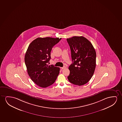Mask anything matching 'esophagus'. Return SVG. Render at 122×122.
<instances>
[{
	"instance_id": "esophagus-1",
	"label": "esophagus",
	"mask_w": 122,
	"mask_h": 122,
	"mask_svg": "<svg viewBox=\"0 0 122 122\" xmlns=\"http://www.w3.org/2000/svg\"><path fill=\"white\" fill-rule=\"evenodd\" d=\"M66 66H63V67H61V68L62 69H66Z\"/></svg>"
}]
</instances>
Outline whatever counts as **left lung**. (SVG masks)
Listing matches in <instances>:
<instances>
[{
	"instance_id": "obj_1",
	"label": "left lung",
	"mask_w": 122,
	"mask_h": 122,
	"mask_svg": "<svg viewBox=\"0 0 122 122\" xmlns=\"http://www.w3.org/2000/svg\"><path fill=\"white\" fill-rule=\"evenodd\" d=\"M70 47L72 63L69 66L67 78L71 83L82 86L94 74L96 66V53L92 44L83 36L67 39Z\"/></svg>"
}]
</instances>
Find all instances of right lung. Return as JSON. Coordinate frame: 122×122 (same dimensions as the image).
Wrapping results in <instances>:
<instances>
[{"label": "right lung", "instance_id": "1", "mask_svg": "<svg viewBox=\"0 0 122 122\" xmlns=\"http://www.w3.org/2000/svg\"><path fill=\"white\" fill-rule=\"evenodd\" d=\"M61 38H38L28 46L25 56L27 72L32 81L39 86L46 88L55 83L60 67L47 64L51 49Z\"/></svg>", "mask_w": 122, "mask_h": 122}]
</instances>
